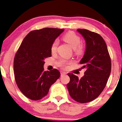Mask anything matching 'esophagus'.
<instances>
[{"instance_id": "esophagus-1", "label": "esophagus", "mask_w": 122, "mask_h": 122, "mask_svg": "<svg viewBox=\"0 0 122 122\" xmlns=\"http://www.w3.org/2000/svg\"><path fill=\"white\" fill-rule=\"evenodd\" d=\"M66 74V72H64L63 71H61V76H63L65 75Z\"/></svg>"}]
</instances>
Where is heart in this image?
Segmentation results:
<instances>
[{"instance_id": "heart-1", "label": "heart", "mask_w": 122, "mask_h": 122, "mask_svg": "<svg viewBox=\"0 0 122 122\" xmlns=\"http://www.w3.org/2000/svg\"><path fill=\"white\" fill-rule=\"evenodd\" d=\"M63 39L65 41L68 43L73 49H74V53L76 55L80 56L83 55L84 52V47L83 45L81 44V39L78 35H77L74 32L70 31L64 36ZM58 44V41L57 39H56L53 41L51 46L52 52H55L56 51ZM70 63V61L62 59L59 61L58 64L61 66L66 67V65Z\"/></svg>"}]
</instances>
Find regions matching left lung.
Listing matches in <instances>:
<instances>
[{"label": "left lung", "instance_id": "obj_1", "mask_svg": "<svg viewBox=\"0 0 122 122\" xmlns=\"http://www.w3.org/2000/svg\"><path fill=\"white\" fill-rule=\"evenodd\" d=\"M86 41V50L80 61L85 69L84 76L79 79L69 73L67 84L69 94L77 102L85 103L99 96L107 85L111 70V58L104 40L99 34L86 29L77 30Z\"/></svg>", "mask_w": 122, "mask_h": 122}]
</instances>
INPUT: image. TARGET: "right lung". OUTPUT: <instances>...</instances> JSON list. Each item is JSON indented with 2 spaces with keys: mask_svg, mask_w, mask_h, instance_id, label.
<instances>
[{
  "mask_svg": "<svg viewBox=\"0 0 122 122\" xmlns=\"http://www.w3.org/2000/svg\"><path fill=\"white\" fill-rule=\"evenodd\" d=\"M64 30L44 28L31 31L19 47L14 59L16 84L28 98L38 101L46 96L50 87L61 76L54 69L44 71L45 58L51 56L53 41Z\"/></svg>",
  "mask_w": 122,
  "mask_h": 122,
  "instance_id": "right-lung-1",
  "label": "right lung"
}]
</instances>
